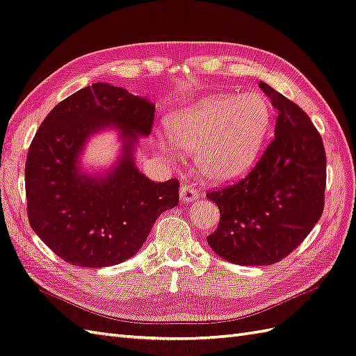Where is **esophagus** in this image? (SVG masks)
<instances>
[{
    "mask_svg": "<svg viewBox=\"0 0 356 356\" xmlns=\"http://www.w3.org/2000/svg\"><path fill=\"white\" fill-rule=\"evenodd\" d=\"M197 196H199V191H197L196 187L188 186V184L181 186V188H179V199H181V202H191V200L197 199Z\"/></svg>",
    "mask_w": 356,
    "mask_h": 356,
    "instance_id": "34e87169",
    "label": "esophagus"
}]
</instances>
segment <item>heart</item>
<instances>
[{
  "label": "heart",
  "mask_w": 356,
  "mask_h": 356,
  "mask_svg": "<svg viewBox=\"0 0 356 356\" xmlns=\"http://www.w3.org/2000/svg\"><path fill=\"white\" fill-rule=\"evenodd\" d=\"M271 127L270 103L264 95H214L172 113L159 147L169 156L177 149L193 154L207 179L229 182L254 166Z\"/></svg>",
  "instance_id": "heart-1"
}]
</instances>
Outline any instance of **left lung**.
I'll return each instance as SVG.
<instances>
[{
    "label": "left lung",
    "instance_id": "obj_1",
    "mask_svg": "<svg viewBox=\"0 0 356 356\" xmlns=\"http://www.w3.org/2000/svg\"><path fill=\"white\" fill-rule=\"evenodd\" d=\"M277 112L274 139L236 184L209 191L220 222L209 247L227 262L262 266L282 261L319 222L326 156L313 122L296 103L261 82Z\"/></svg>",
    "mask_w": 356,
    "mask_h": 356
}]
</instances>
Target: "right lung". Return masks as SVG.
I'll list each match as a JSON object with an SVG mask.
<instances>
[{
	"instance_id": "right-lung-1",
	"label": "right lung",
	"mask_w": 356,
	"mask_h": 356,
	"mask_svg": "<svg viewBox=\"0 0 356 356\" xmlns=\"http://www.w3.org/2000/svg\"><path fill=\"white\" fill-rule=\"evenodd\" d=\"M156 106L127 90L97 82L60 102L38 127L25 163L28 220L67 264L117 265L138 253L152 225L178 205V179L154 182L134 165L139 138L149 136ZM113 127L122 156L102 176L79 159L92 134Z\"/></svg>"
}]
</instances>
